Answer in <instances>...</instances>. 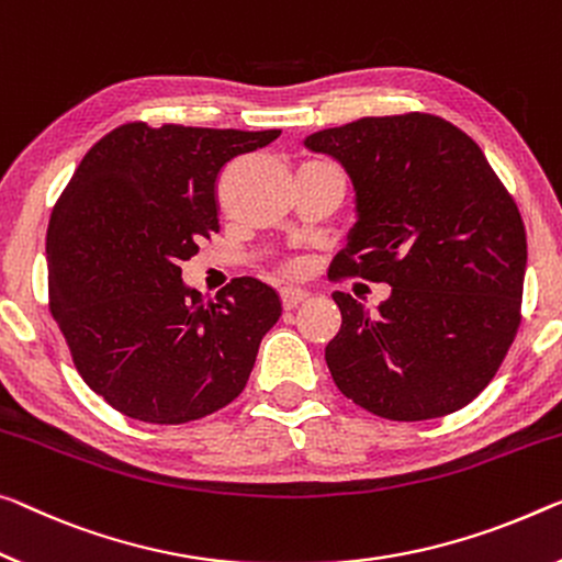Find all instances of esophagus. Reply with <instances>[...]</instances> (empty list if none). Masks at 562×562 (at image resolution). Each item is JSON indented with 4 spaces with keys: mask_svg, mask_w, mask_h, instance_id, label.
<instances>
[{
    "mask_svg": "<svg viewBox=\"0 0 562 562\" xmlns=\"http://www.w3.org/2000/svg\"><path fill=\"white\" fill-rule=\"evenodd\" d=\"M308 296H311V293L304 291V289H291V286L281 289V304H283V308H296L299 304H304Z\"/></svg>",
    "mask_w": 562,
    "mask_h": 562,
    "instance_id": "obj_1",
    "label": "esophagus"
}]
</instances>
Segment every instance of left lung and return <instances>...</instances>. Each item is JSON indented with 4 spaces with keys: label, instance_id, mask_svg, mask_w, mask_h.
<instances>
[{
    "label": "left lung",
    "instance_id": "obj_1",
    "mask_svg": "<svg viewBox=\"0 0 562 562\" xmlns=\"http://www.w3.org/2000/svg\"><path fill=\"white\" fill-rule=\"evenodd\" d=\"M306 148L339 160L357 191L359 221L331 271L392 286L379 314L334 293V384L394 422L468 407L520 329L528 238L513 195L480 145L429 112L359 117Z\"/></svg>",
    "mask_w": 562,
    "mask_h": 562
}]
</instances>
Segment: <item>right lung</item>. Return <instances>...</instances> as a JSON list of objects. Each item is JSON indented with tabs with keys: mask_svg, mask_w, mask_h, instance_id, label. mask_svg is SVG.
I'll use <instances>...</instances> for the list:
<instances>
[{
	"mask_svg": "<svg viewBox=\"0 0 562 562\" xmlns=\"http://www.w3.org/2000/svg\"><path fill=\"white\" fill-rule=\"evenodd\" d=\"M279 135L135 120L100 137L57 198L49 311L85 384L125 417L183 425L244 392L279 293L240 276L203 301L180 266L221 228L223 166Z\"/></svg>",
	"mask_w": 562,
	"mask_h": 562,
	"instance_id": "right-lung-1",
	"label": "right lung"
}]
</instances>
